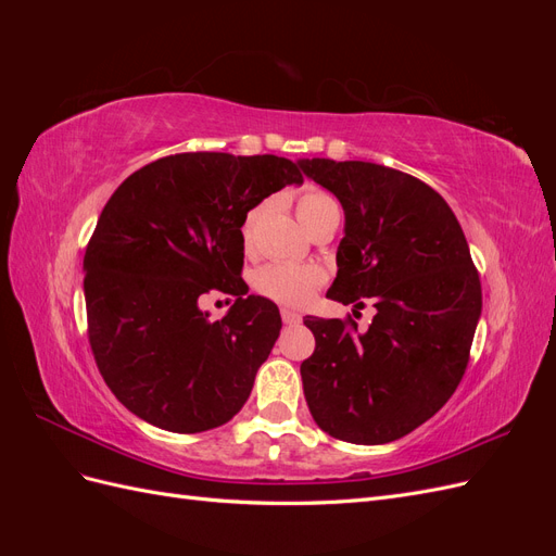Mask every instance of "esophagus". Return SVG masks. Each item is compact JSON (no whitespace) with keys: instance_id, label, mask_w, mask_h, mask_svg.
<instances>
[{"instance_id":"1","label":"esophagus","mask_w":556,"mask_h":556,"mask_svg":"<svg viewBox=\"0 0 556 556\" xmlns=\"http://www.w3.org/2000/svg\"><path fill=\"white\" fill-rule=\"evenodd\" d=\"M280 317H282V323L290 325V327L301 323V315L296 311H290V308H280Z\"/></svg>"}]
</instances>
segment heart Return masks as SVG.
<instances>
[{
  "label": "heart",
  "mask_w": 556,
  "mask_h": 556,
  "mask_svg": "<svg viewBox=\"0 0 556 556\" xmlns=\"http://www.w3.org/2000/svg\"><path fill=\"white\" fill-rule=\"evenodd\" d=\"M325 208H339L336 199L317 188H308L304 194L296 201V213L301 225H306L313 215ZM252 233V215L243 225V241H250ZM325 282V271L315 264H282V262H271L264 264L255 271V278H252V285L255 290L276 301V304L282 306H304L315 296L319 290V285Z\"/></svg>",
  "instance_id": "1"
}]
</instances>
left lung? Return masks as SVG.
Masks as SVG:
<instances>
[{"instance_id":"8db88e82","label":"left lung","mask_w":556,"mask_h":556,"mask_svg":"<svg viewBox=\"0 0 556 556\" xmlns=\"http://www.w3.org/2000/svg\"><path fill=\"white\" fill-rule=\"evenodd\" d=\"M341 201L345 237L327 296L376 315L306 317L315 352L301 380L317 427L348 443L401 439L457 390L482 311L480 276L447 201L403 172L374 162L301 160Z\"/></svg>"}]
</instances>
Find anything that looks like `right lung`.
<instances>
[{"instance_id":"right-lung-1","label":"right lung","mask_w":556,"mask_h":556,"mask_svg":"<svg viewBox=\"0 0 556 556\" xmlns=\"http://www.w3.org/2000/svg\"><path fill=\"white\" fill-rule=\"evenodd\" d=\"M292 182H304L301 162L180 153L111 194L83 257V290L99 374L127 410L197 433L243 408L282 323L274 301L248 294L241 227ZM211 289L238 296L215 324L198 308Z\"/></svg>"}]
</instances>
